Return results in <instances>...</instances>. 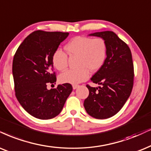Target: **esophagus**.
Segmentation results:
<instances>
[{
	"label": "esophagus",
	"mask_w": 151,
	"mask_h": 151,
	"mask_svg": "<svg viewBox=\"0 0 151 151\" xmlns=\"http://www.w3.org/2000/svg\"><path fill=\"white\" fill-rule=\"evenodd\" d=\"M78 87H79V85H77V84H74V85H72V88H73V89L77 88Z\"/></svg>",
	"instance_id": "34e87169"
}]
</instances>
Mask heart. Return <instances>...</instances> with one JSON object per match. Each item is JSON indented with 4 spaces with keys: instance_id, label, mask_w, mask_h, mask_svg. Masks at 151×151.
Wrapping results in <instances>:
<instances>
[{
    "instance_id": "obj_1",
    "label": "heart",
    "mask_w": 151,
    "mask_h": 151,
    "mask_svg": "<svg viewBox=\"0 0 151 151\" xmlns=\"http://www.w3.org/2000/svg\"><path fill=\"white\" fill-rule=\"evenodd\" d=\"M70 56H77V70H69L59 76L61 83L71 84L81 83L89 78L90 70L96 72L104 65L107 56V44L102 37L91 38L77 36L65 46ZM53 67L62 71L68 65V56L61 49H56L51 57Z\"/></svg>"
}]
</instances>
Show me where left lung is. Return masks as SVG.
Instances as JSON below:
<instances>
[{"mask_svg": "<svg viewBox=\"0 0 151 151\" xmlns=\"http://www.w3.org/2000/svg\"><path fill=\"white\" fill-rule=\"evenodd\" d=\"M105 40L107 56L104 65L91 80L102 85L94 88L86 85L89 95L83 106L90 116L106 119L118 113L131 94L134 83V65L132 53L125 42L112 31L91 34Z\"/></svg>", "mask_w": 151, "mask_h": 151, "instance_id": "left-lung-1", "label": "left lung"}]
</instances>
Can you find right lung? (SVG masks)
Instances as JSON below:
<instances>
[{
  "mask_svg": "<svg viewBox=\"0 0 151 151\" xmlns=\"http://www.w3.org/2000/svg\"><path fill=\"white\" fill-rule=\"evenodd\" d=\"M69 33L36 30L25 38L15 53L12 74L15 95L28 114L42 120L60 113L72 91L70 83L47 88L56 81L51 57Z\"/></svg>",
  "mask_w": 151,
  "mask_h": 151,
  "instance_id": "right-lung-1",
  "label": "right lung"
}]
</instances>
